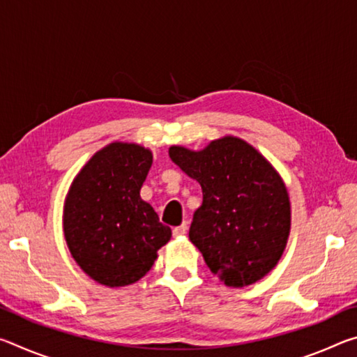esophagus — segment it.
Segmentation results:
<instances>
[{"instance_id":"1","label":"esophagus","mask_w":357,"mask_h":357,"mask_svg":"<svg viewBox=\"0 0 357 357\" xmlns=\"http://www.w3.org/2000/svg\"><path fill=\"white\" fill-rule=\"evenodd\" d=\"M185 233H187V225H185V223H183V225H179L176 228H173V236H176V238L184 236Z\"/></svg>"}]
</instances>
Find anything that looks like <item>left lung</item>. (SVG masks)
Instances as JSON below:
<instances>
[{"instance_id":"left-lung-1","label":"left lung","mask_w":357,"mask_h":357,"mask_svg":"<svg viewBox=\"0 0 357 357\" xmlns=\"http://www.w3.org/2000/svg\"><path fill=\"white\" fill-rule=\"evenodd\" d=\"M170 159L200 183L203 203L189 229L211 273L228 287L263 279L283 255L291 227L285 183L258 151L222 137L202 151L168 149Z\"/></svg>"}]
</instances>
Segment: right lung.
I'll use <instances>...</instances> for the list:
<instances>
[{"label":"right lung","mask_w":357,"mask_h":357,"mask_svg":"<svg viewBox=\"0 0 357 357\" xmlns=\"http://www.w3.org/2000/svg\"><path fill=\"white\" fill-rule=\"evenodd\" d=\"M153 153L114 142L86 162L64 202L63 228L72 258L105 287L132 285L153 268L157 250L172 238L140 189Z\"/></svg>","instance_id":"obj_1"}]
</instances>
